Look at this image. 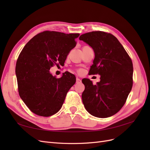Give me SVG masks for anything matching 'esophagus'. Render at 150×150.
Segmentation results:
<instances>
[{
    "mask_svg": "<svg viewBox=\"0 0 150 150\" xmlns=\"http://www.w3.org/2000/svg\"><path fill=\"white\" fill-rule=\"evenodd\" d=\"M81 80L79 78H76V83H79L81 82Z\"/></svg>",
    "mask_w": 150,
    "mask_h": 150,
    "instance_id": "34e87169",
    "label": "esophagus"
}]
</instances>
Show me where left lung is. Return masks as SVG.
I'll use <instances>...</instances> for the list:
<instances>
[{"instance_id":"1","label":"left lung","mask_w":150,"mask_h":150,"mask_svg":"<svg viewBox=\"0 0 150 150\" xmlns=\"http://www.w3.org/2000/svg\"><path fill=\"white\" fill-rule=\"evenodd\" d=\"M95 54L90 74H99L100 82L94 85L83 79V103L91 115L104 118L118 112L125 104L133 86V62L119 40L112 34L93 31L81 35Z\"/></svg>"}]
</instances>
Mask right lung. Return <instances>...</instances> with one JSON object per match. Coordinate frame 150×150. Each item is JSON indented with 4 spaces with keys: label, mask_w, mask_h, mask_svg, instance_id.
<instances>
[{
    "label": "right lung",
    "mask_w": 150,
    "mask_h": 150,
    "mask_svg": "<svg viewBox=\"0 0 150 150\" xmlns=\"http://www.w3.org/2000/svg\"><path fill=\"white\" fill-rule=\"evenodd\" d=\"M79 35L46 30L35 35L22 50L16 67L18 91L34 114L48 117L61 108L76 77L67 71L57 78L49 70L54 65L64 64Z\"/></svg>",
    "instance_id": "right-lung-1"
}]
</instances>
